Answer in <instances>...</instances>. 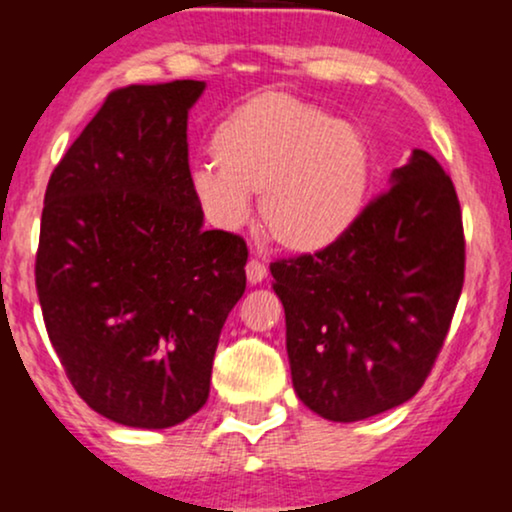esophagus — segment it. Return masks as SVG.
<instances>
[{"label": "esophagus", "instance_id": "34e87169", "mask_svg": "<svg viewBox=\"0 0 512 512\" xmlns=\"http://www.w3.org/2000/svg\"><path fill=\"white\" fill-rule=\"evenodd\" d=\"M245 274H248L250 284H260L264 276H267V267L257 257H252V260H248V267H245Z\"/></svg>", "mask_w": 512, "mask_h": 512}]
</instances>
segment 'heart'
<instances>
[{
	"label": "heart",
	"instance_id": "obj_1",
	"mask_svg": "<svg viewBox=\"0 0 512 512\" xmlns=\"http://www.w3.org/2000/svg\"><path fill=\"white\" fill-rule=\"evenodd\" d=\"M214 163L192 170V195L214 226L236 231L260 195L264 231L301 255L339 243L366 209L373 154L363 132L291 93L267 91L216 125Z\"/></svg>",
	"mask_w": 512,
	"mask_h": 512
}]
</instances>
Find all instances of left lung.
Here are the masks:
<instances>
[{
	"mask_svg": "<svg viewBox=\"0 0 512 512\" xmlns=\"http://www.w3.org/2000/svg\"><path fill=\"white\" fill-rule=\"evenodd\" d=\"M293 390L322 419L361 421L426 383L464 284L455 185L414 149L339 243L272 262Z\"/></svg>",
	"mask_w": 512,
	"mask_h": 512,
	"instance_id": "8db88e82",
	"label": "left lung"
}]
</instances>
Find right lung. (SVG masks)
<instances>
[{"label":"right lung","mask_w":512,"mask_h":512,"mask_svg":"<svg viewBox=\"0 0 512 512\" xmlns=\"http://www.w3.org/2000/svg\"><path fill=\"white\" fill-rule=\"evenodd\" d=\"M204 81L108 93L52 170L35 289L52 349L93 411L170 428L204 407L248 245L204 231L187 110Z\"/></svg>","instance_id":"obj_1"}]
</instances>
